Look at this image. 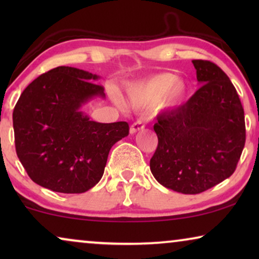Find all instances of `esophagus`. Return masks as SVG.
Listing matches in <instances>:
<instances>
[{
    "label": "esophagus",
    "mask_w": 259,
    "mask_h": 259,
    "mask_svg": "<svg viewBox=\"0 0 259 259\" xmlns=\"http://www.w3.org/2000/svg\"><path fill=\"white\" fill-rule=\"evenodd\" d=\"M144 127H145V125H144L143 122H140V121L133 122L132 125H131V127H130V133L131 134H134V133L139 132V131L144 130Z\"/></svg>",
    "instance_id": "esophagus-1"
}]
</instances>
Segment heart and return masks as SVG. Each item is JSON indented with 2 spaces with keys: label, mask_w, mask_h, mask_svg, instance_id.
<instances>
[{
  "label": "heart",
  "mask_w": 259,
  "mask_h": 259,
  "mask_svg": "<svg viewBox=\"0 0 259 259\" xmlns=\"http://www.w3.org/2000/svg\"><path fill=\"white\" fill-rule=\"evenodd\" d=\"M186 91L185 82L176 79L175 74L171 73L155 74L139 82L131 83L126 88L130 105L137 109L152 107L161 100L166 106L173 107L182 102ZM111 95L116 105L123 106V100L118 93L112 92Z\"/></svg>",
  "instance_id": "heart-1"
}]
</instances>
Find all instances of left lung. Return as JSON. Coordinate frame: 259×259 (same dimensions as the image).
I'll use <instances>...</instances> for the list:
<instances>
[{"label":"left lung","instance_id":"obj_1","mask_svg":"<svg viewBox=\"0 0 259 259\" xmlns=\"http://www.w3.org/2000/svg\"><path fill=\"white\" fill-rule=\"evenodd\" d=\"M192 63L201 86L186 104L158 114V147L150 161L158 183L184 194L229 178L245 145L244 109L229 76L211 61Z\"/></svg>","mask_w":259,"mask_h":259}]
</instances>
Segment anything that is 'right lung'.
<instances>
[{"label": "right lung", "instance_id": "add662e5", "mask_svg": "<svg viewBox=\"0 0 259 259\" xmlns=\"http://www.w3.org/2000/svg\"><path fill=\"white\" fill-rule=\"evenodd\" d=\"M98 75L60 66L36 77L13 112L15 148L34 183L54 192L83 193L100 182L113 145L128 136L126 121L101 123L80 111L105 98Z\"/></svg>", "mask_w": 259, "mask_h": 259}]
</instances>
